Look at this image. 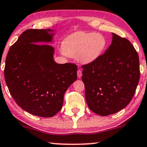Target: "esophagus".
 Returning <instances> with one entry per match:
<instances>
[{
  "mask_svg": "<svg viewBox=\"0 0 147 147\" xmlns=\"http://www.w3.org/2000/svg\"><path fill=\"white\" fill-rule=\"evenodd\" d=\"M77 74H78V78H81L82 76V71L80 69H78L77 71Z\"/></svg>",
  "mask_w": 147,
  "mask_h": 147,
  "instance_id": "34e87169",
  "label": "esophagus"
}]
</instances>
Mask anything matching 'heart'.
I'll return each mask as SVG.
<instances>
[{
    "label": "heart",
    "mask_w": 147,
    "mask_h": 147,
    "mask_svg": "<svg viewBox=\"0 0 147 147\" xmlns=\"http://www.w3.org/2000/svg\"><path fill=\"white\" fill-rule=\"evenodd\" d=\"M106 46L103 35L94 32H77L68 36L63 43V53L70 57L76 56L82 64H89L97 60Z\"/></svg>",
    "instance_id": "1"
}]
</instances>
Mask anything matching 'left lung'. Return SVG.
Listing matches in <instances>:
<instances>
[{
    "label": "left lung",
    "instance_id": "8db88e82",
    "mask_svg": "<svg viewBox=\"0 0 147 147\" xmlns=\"http://www.w3.org/2000/svg\"><path fill=\"white\" fill-rule=\"evenodd\" d=\"M109 47L93 63L83 65L82 80L88 107L100 116L125 108L140 78L139 58L132 43L112 33Z\"/></svg>",
    "mask_w": 147,
    "mask_h": 147
}]
</instances>
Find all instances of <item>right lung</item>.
<instances>
[{
	"label": "right lung",
	"instance_id": "add662e5",
	"mask_svg": "<svg viewBox=\"0 0 147 147\" xmlns=\"http://www.w3.org/2000/svg\"><path fill=\"white\" fill-rule=\"evenodd\" d=\"M55 35L50 29L26 30L6 58L10 94L22 109L40 117H52L61 109L64 94L77 80V66L54 61L55 49L47 43Z\"/></svg>",
	"mask_w": 147,
	"mask_h": 147
}]
</instances>
